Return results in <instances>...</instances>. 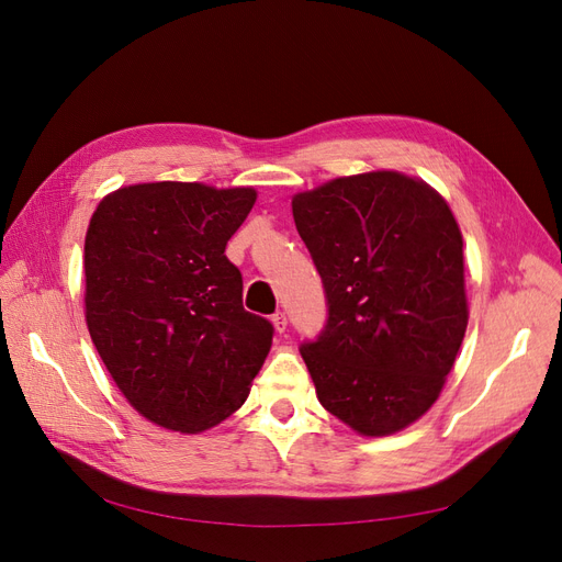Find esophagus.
Here are the masks:
<instances>
[{
  "label": "esophagus",
  "mask_w": 562,
  "mask_h": 562,
  "mask_svg": "<svg viewBox=\"0 0 562 562\" xmlns=\"http://www.w3.org/2000/svg\"><path fill=\"white\" fill-rule=\"evenodd\" d=\"M271 323H274L277 333H283V330H285V326H288V318H285V314H283V312H277L274 316H271Z\"/></svg>",
  "instance_id": "1"
}]
</instances>
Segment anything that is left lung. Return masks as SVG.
I'll return each mask as SVG.
<instances>
[{
	"label": "left lung",
	"instance_id": "1",
	"mask_svg": "<svg viewBox=\"0 0 562 562\" xmlns=\"http://www.w3.org/2000/svg\"><path fill=\"white\" fill-rule=\"evenodd\" d=\"M328 316L302 342L321 405L363 436L419 419L467 333L462 232L438 192L394 171L293 199Z\"/></svg>",
	"mask_w": 562,
	"mask_h": 562
}]
</instances>
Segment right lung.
<instances>
[{
	"mask_svg": "<svg viewBox=\"0 0 562 562\" xmlns=\"http://www.w3.org/2000/svg\"><path fill=\"white\" fill-rule=\"evenodd\" d=\"M255 190L147 182L95 209L83 244L87 323L128 403L159 427L196 434L248 396L274 326L244 310L225 255Z\"/></svg>",
	"mask_w": 562,
	"mask_h": 562,
	"instance_id": "add662e5",
	"label": "right lung"
}]
</instances>
